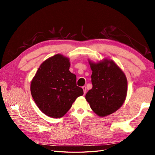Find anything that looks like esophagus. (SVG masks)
Segmentation results:
<instances>
[{
	"instance_id": "esophagus-1",
	"label": "esophagus",
	"mask_w": 155,
	"mask_h": 155,
	"mask_svg": "<svg viewBox=\"0 0 155 155\" xmlns=\"http://www.w3.org/2000/svg\"><path fill=\"white\" fill-rule=\"evenodd\" d=\"M82 88H83V89L84 94H86V92H87V88H86V87H85V86H83Z\"/></svg>"
}]
</instances>
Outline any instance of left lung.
<instances>
[{"label": "left lung", "instance_id": "obj_1", "mask_svg": "<svg viewBox=\"0 0 155 155\" xmlns=\"http://www.w3.org/2000/svg\"><path fill=\"white\" fill-rule=\"evenodd\" d=\"M92 74V88L85 96L92 110L104 117L113 113L123 105L127 91L124 73L108 59L98 63L89 62Z\"/></svg>", "mask_w": 155, "mask_h": 155}]
</instances>
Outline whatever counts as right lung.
<instances>
[{"mask_svg": "<svg viewBox=\"0 0 155 155\" xmlns=\"http://www.w3.org/2000/svg\"><path fill=\"white\" fill-rule=\"evenodd\" d=\"M69 59L55 55L41 64L31 83V94L39 109L51 118L63 116L79 96L82 88L76 76L69 71Z\"/></svg>", "mask_w": 155, "mask_h": 155, "instance_id": "1", "label": "right lung"}]
</instances>
